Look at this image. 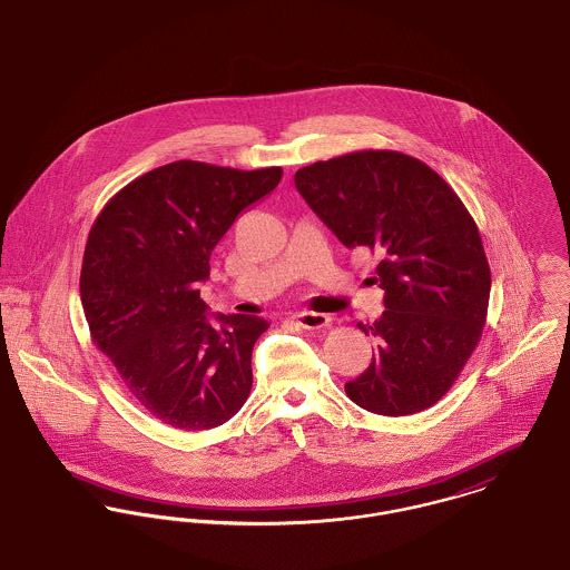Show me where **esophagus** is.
Returning a JSON list of instances; mask_svg holds the SVG:
<instances>
[{
	"instance_id": "1",
	"label": "esophagus",
	"mask_w": 570,
	"mask_h": 570,
	"mask_svg": "<svg viewBox=\"0 0 570 570\" xmlns=\"http://www.w3.org/2000/svg\"><path fill=\"white\" fill-rule=\"evenodd\" d=\"M295 321L304 330H323V327L330 325V316L321 314V312H299L295 316Z\"/></svg>"
}]
</instances>
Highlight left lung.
Wrapping results in <instances>:
<instances>
[{"mask_svg": "<svg viewBox=\"0 0 570 570\" xmlns=\"http://www.w3.org/2000/svg\"><path fill=\"white\" fill-rule=\"evenodd\" d=\"M295 186L345 247L380 258L371 279L386 309L373 325L357 323L377 345L345 393L384 416L434 405L482 338L490 268L475 220L434 169L399 151L314 163Z\"/></svg>", "mask_w": 570, "mask_h": 570, "instance_id": "1", "label": "left lung"}]
</instances>
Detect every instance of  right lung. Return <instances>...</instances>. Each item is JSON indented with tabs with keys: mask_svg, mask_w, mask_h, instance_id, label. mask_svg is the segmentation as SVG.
Returning a JSON list of instances; mask_svg holds the SVG:
<instances>
[{
	"mask_svg": "<svg viewBox=\"0 0 570 570\" xmlns=\"http://www.w3.org/2000/svg\"><path fill=\"white\" fill-rule=\"evenodd\" d=\"M279 179V167L177 160L136 177L90 227L80 297L92 343L165 425L219 428L249 396L252 351L268 323L210 316L197 288L223 234Z\"/></svg>",
	"mask_w": 570,
	"mask_h": 570,
	"instance_id": "add662e5",
	"label": "right lung"
}]
</instances>
